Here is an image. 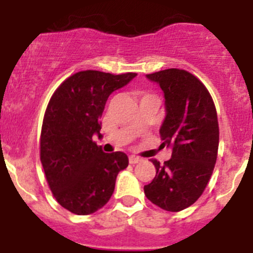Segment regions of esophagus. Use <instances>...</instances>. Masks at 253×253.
<instances>
[{
  "label": "esophagus",
  "mask_w": 253,
  "mask_h": 253,
  "mask_svg": "<svg viewBox=\"0 0 253 253\" xmlns=\"http://www.w3.org/2000/svg\"><path fill=\"white\" fill-rule=\"evenodd\" d=\"M140 158L139 157H137V156H130V157H129V163H130V165H135V163H139L140 162Z\"/></svg>",
  "instance_id": "34e87169"
}]
</instances>
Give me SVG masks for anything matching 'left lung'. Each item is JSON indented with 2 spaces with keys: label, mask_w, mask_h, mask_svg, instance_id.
<instances>
[{
  "label": "left lung",
  "mask_w": 253,
  "mask_h": 253,
  "mask_svg": "<svg viewBox=\"0 0 253 253\" xmlns=\"http://www.w3.org/2000/svg\"><path fill=\"white\" fill-rule=\"evenodd\" d=\"M165 93L166 118L160 129L171 160H152L156 176L144 186L147 199L167 211H181L198 200L213 173L219 146L215 105L203 82L185 69L147 75Z\"/></svg>",
  "instance_id": "left-lung-1"
}]
</instances>
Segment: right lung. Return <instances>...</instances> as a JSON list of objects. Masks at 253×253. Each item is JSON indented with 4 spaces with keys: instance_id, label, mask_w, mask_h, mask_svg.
<instances>
[{
    "instance_id": "right-lung-1",
    "label": "right lung",
    "mask_w": 253,
    "mask_h": 253,
    "mask_svg": "<svg viewBox=\"0 0 253 253\" xmlns=\"http://www.w3.org/2000/svg\"><path fill=\"white\" fill-rule=\"evenodd\" d=\"M135 76L81 71L62 82L49 100L40 161L53 196L71 213L87 215L101 209L113 195L118 173L128 167L126 154L104 153L92 137H101L100 118L109 96Z\"/></svg>"
}]
</instances>
